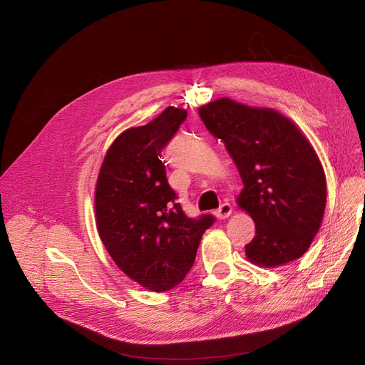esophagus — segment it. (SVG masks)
Listing matches in <instances>:
<instances>
[{
  "label": "esophagus",
  "instance_id": "1",
  "mask_svg": "<svg viewBox=\"0 0 365 365\" xmlns=\"http://www.w3.org/2000/svg\"><path fill=\"white\" fill-rule=\"evenodd\" d=\"M231 215H232V205L227 204V202L222 204V205L216 210V212H215V216H216L217 219H220V220L229 217Z\"/></svg>",
  "mask_w": 365,
  "mask_h": 365
}]
</instances>
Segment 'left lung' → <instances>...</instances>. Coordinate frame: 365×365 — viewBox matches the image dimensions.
<instances>
[{"mask_svg": "<svg viewBox=\"0 0 365 365\" xmlns=\"http://www.w3.org/2000/svg\"><path fill=\"white\" fill-rule=\"evenodd\" d=\"M207 130L234 160L244 189L238 205L256 223L248 260L279 266L299 259L318 232L327 200L322 165L309 140L274 109L227 98L200 108Z\"/></svg>", "mask_w": 365, "mask_h": 365, "instance_id": "1", "label": "left lung"}]
</instances>
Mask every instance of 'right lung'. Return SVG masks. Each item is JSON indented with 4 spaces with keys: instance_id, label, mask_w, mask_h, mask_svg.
Instances as JSON below:
<instances>
[{
    "instance_id": "add662e5",
    "label": "right lung",
    "mask_w": 365,
    "mask_h": 365,
    "mask_svg": "<svg viewBox=\"0 0 365 365\" xmlns=\"http://www.w3.org/2000/svg\"><path fill=\"white\" fill-rule=\"evenodd\" d=\"M187 112L168 106L108 149L96 185V223L120 269L152 292L171 290L190 271L212 215L187 217L167 180L161 152Z\"/></svg>"
}]
</instances>
